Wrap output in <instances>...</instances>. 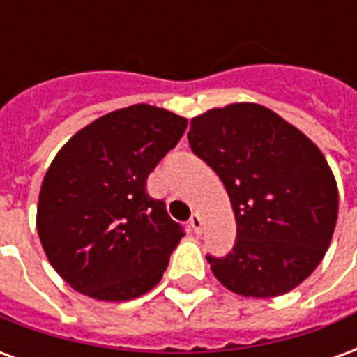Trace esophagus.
Segmentation results:
<instances>
[{"label": "esophagus", "mask_w": 357, "mask_h": 357, "mask_svg": "<svg viewBox=\"0 0 357 357\" xmlns=\"http://www.w3.org/2000/svg\"><path fill=\"white\" fill-rule=\"evenodd\" d=\"M189 224H191V227H193L195 233H201L202 220H201V216H199V214H193V216H191V220H189Z\"/></svg>", "instance_id": "obj_1"}]
</instances>
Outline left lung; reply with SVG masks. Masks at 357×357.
I'll list each match as a JSON object with an SVG mask.
<instances>
[{
  "label": "left lung",
  "instance_id": "1",
  "mask_svg": "<svg viewBox=\"0 0 357 357\" xmlns=\"http://www.w3.org/2000/svg\"><path fill=\"white\" fill-rule=\"evenodd\" d=\"M187 139L220 176L237 222L231 252L206 256L218 281L252 298L298 287L323 260L338 216L337 181L317 145L256 102L202 112Z\"/></svg>",
  "mask_w": 357,
  "mask_h": 357
}]
</instances>
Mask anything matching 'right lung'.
<instances>
[{
    "label": "right lung",
    "mask_w": 357,
    "mask_h": 357,
    "mask_svg": "<svg viewBox=\"0 0 357 357\" xmlns=\"http://www.w3.org/2000/svg\"><path fill=\"white\" fill-rule=\"evenodd\" d=\"M185 128L187 118L139 102L93 120L53 158L36 225L47 260L74 291L124 302L162 279L183 231L145 185Z\"/></svg>",
    "instance_id": "right-lung-1"
}]
</instances>
